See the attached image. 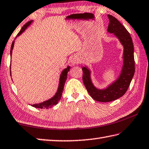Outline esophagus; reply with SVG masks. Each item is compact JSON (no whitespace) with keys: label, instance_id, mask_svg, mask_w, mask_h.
Segmentation results:
<instances>
[{"label":"esophagus","instance_id":"34e87169","mask_svg":"<svg viewBox=\"0 0 149 149\" xmlns=\"http://www.w3.org/2000/svg\"><path fill=\"white\" fill-rule=\"evenodd\" d=\"M72 63L73 64H78L79 63V61L78 60V59L77 58H75V57H74V58H73L72 59Z\"/></svg>","mask_w":149,"mask_h":149}]
</instances>
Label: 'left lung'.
I'll list each match as a JSON object with an SVG mask.
<instances>
[{
	"instance_id": "8db88e82",
	"label": "left lung",
	"mask_w": 149,
	"mask_h": 149,
	"mask_svg": "<svg viewBox=\"0 0 149 149\" xmlns=\"http://www.w3.org/2000/svg\"><path fill=\"white\" fill-rule=\"evenodd\" d=\"M109 23L107 32L117 38L123 47V66L117 79L104 88H98L91 79V70L88 66L82 68L83 81L86 91L94 100L108 102L115 100L123 96L130 84L135 72L134 44L128 31L117 19L107 15Z\"/></svg>"
}]
</instances>
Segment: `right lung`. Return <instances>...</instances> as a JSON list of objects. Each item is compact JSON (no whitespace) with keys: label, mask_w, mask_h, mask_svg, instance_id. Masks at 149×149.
Listing matches in <instances>:
<instances>
[{"label":"right lung","mask_w":149,"mask_h":149,"mask_svg":"<svg viewBox=\"0 0 149 149\" xmlns=\"http://www.w3.org/2000/svg\"><path fill=\"white\" fill-rule=\"evenodd\" d=\"M33 22V20H31L29 21V22L26 23L25 25H24L22 29H21V31L19 32L18 34L17 35V36L15 38V40L17 38V37L19 36L20 35L23 33V32L25 31V30L28 28V26L31 25V23ZM14 44H15V40H13L12 44V46H11V49H10V56L11 58H12V50L13 49V46H14ZM11 69V67H10ZM70 66H68L66 68H64L63 71H62L61 74L60 75V78H59V83H58V88L57 91H56V93L55 95H54L52 98H51L49 99H48L47 100H45L43 102L41 103H38V104H31L32 107H36V108H41V109H48V108L53 107V105H56L58 104V102L60 101V100L62 97V94H63V89H64V84H65V82L67 79V75H68V72L70 71ZM11 70H10V75H12V74H11Z\"/></svg>","instance_id":"obj_1"}]
</instances>
